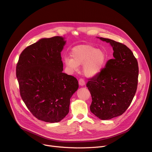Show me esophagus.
Here are the masks:
<instances>
[{
  "label": "esophagus",
  "mask_w": 152,
  "mask_h": 152,
  "mask_svg": "<svg viewBox=\"0 0 152 152\" xmlns=\"http://www.w3.org/2000/svg\"><path fill=\"white\" fill-rule=\"evenodd\" d=\"M79 84L80 86H84L86 85V82L84 81V80L83 79H80L79 80Z\"/></svg>",
  "instance_id": "esophagus-1"
}]
</instances>
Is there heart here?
I'll return each mask as SVG.
<instances>
[{"instance_id": "heart-1", "label": "heart", "mask_w": 152, "mask_h": 152, "mask_svg": "<svg viewBox=\"0 0 152 152\" xmlns=\"http://www.w3.org/2000/svg\"><path fill=\"white\" fill-rule=\"evenodd\" d=\"M72 58L65 57V66L72 72H76L83 65L84 75L87 77L98 75L106 64L107 55L103 49H97L90 44H82L73 47L71 50Z\"/></svg>"}]
</instances>
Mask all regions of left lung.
<instances>
[{
  "mask_svg": "<svg viewBox=\"0 0 152 152\" xmlns=\"http://www.w3.org/2000/svg\"><path fill=\"white\" fill-rule=\"evenodd\" d=\"M97 38L112 46L114 58L108 60L98 75L89 79L87 87L92 99L91 113L106 120L123 114L132 102L139 68L136 58L126 46L110 39Z\"/></svg>",
  "mask_w": 152,
  "mask_h": 152,
  "instance_id": "obj_1",
  "label": "left lung"
}]
</instances>
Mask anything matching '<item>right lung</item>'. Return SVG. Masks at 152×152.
I'll use <instances>...</instances> for the list:
<instances>
[{
	"instance_id": "add662e5",
	"label": "right lung",
	"mask_w": 152,
	"mask_h": 152,
	"mask_svg": "<svg viewBox=\"0 0 152 152\" xmlns=\"http://www.w3.org/2000/svg\"><path fill=\"white\" fill-rule=\"evenodd\" d=\"M66 42L60 36L39 39L23 50L16 66L23 102L36 118L48 123L65 117L79 87L76 77L62 72L61 52Z\"/></svg>"
}]
</instances>
